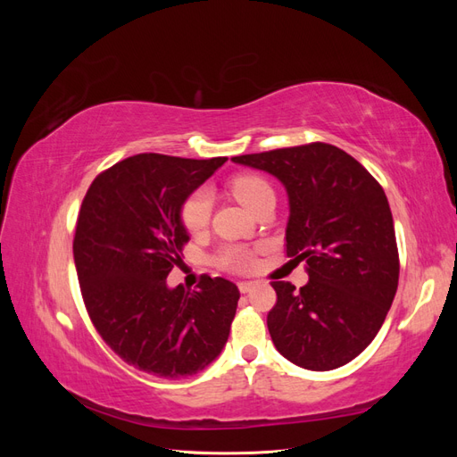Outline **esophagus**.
I'll return each mask as SVG.
<instances>
[{
    "mask_svg": "<svg viewBox=\"0 0 457 457\" xmlns=\"http://www.w3.org/2000/svg\"><path fill=\"white\" fill-rule=\"evenodd\" d=\"M255 287V282H238V289L242 294H247V292H252V289Z\"/></svg>",
    "mask_w": 457,
    "mask_h": 457,
    "instance_id": "esophagus-1",
    "label": "esophagus"
}]
</instances>
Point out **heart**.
Returning <instances> with one entry per match:
<instances>
[{
    "instance_id": "b5f03b06",
    "label": "heart",
    "mask_w": 457,
    "mask_h": 457,
    "mask_svg": "<svg viewBox=\"0 0 457 457\" xmlns=\"http://www.w3.org/2000/svg\"><path fill=\"white\" fill-rule=\"evenodd\" d=\"M230 192L245 210L253 212L255 205L272 195L270 185L257 175H242L230 183ZM212 215V200L207 190H195L185 200L181 207V223L188 232H200L210 223ZM217 265L232 272H245L253 267V253L244 245H225L215 257Z\"/></svg>"
}]
</instances>
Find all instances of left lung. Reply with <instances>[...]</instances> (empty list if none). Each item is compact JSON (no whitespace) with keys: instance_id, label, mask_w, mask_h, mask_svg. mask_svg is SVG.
I'll list each match as a JSON object with an SVG mask.
<instances>
[{"instance_id":"1","label":"left lung","mask_w":457,"mask_h":457,"mask_svg":"<svg viewBox=\"0 0 457 457\" xmlns=\"http://www.w3.org/2000/svg\"><path fill=\"white\" fill-rule=\"evenodd\" d=\"M286 187V252L307 261L309 282H272L267 316L274 347L289 362L328 371L361 354L389 312L398 247L389 202L361 162L326 143L234 156Z\"/></svg>"}]
</instances>
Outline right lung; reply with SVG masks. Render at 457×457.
I'll use <instances>...</instances> for the list:
<instances>
[{"label": "right lung", "mask_w": 457, "mask_h": 457, "mask_svg": "<svg viewBox=\"0 0 457 457\" xmlns=\"http://www.w3.org/2000/svg\"><path fill=\"white\" fill-rule=\"evenodd\" d=\"M227 158L137 154L95 177L81 202L74 262L93 326L123 362L181 379L212 364L228 339L240 292L204 276L170 287L188 232L181 207Z\"/></svg>", "instance_id": "1"}]
</instances>
